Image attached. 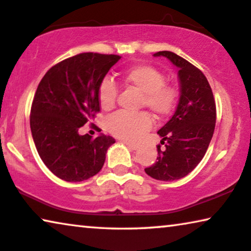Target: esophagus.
<instances>
[{"label": "esophagus", "mask_w": 251, "mask_h": 251, "mask_svg": "<svg viewBox=\"0 0 251 251\" xmlns=\"http://www.w3.org/2000/svg\"><path fill=\"white\" fill-rule=\"evenodd\" d=\"M124 143L127 146V148H128V149H130V150H137V149H139V146H137V144H135V143L127 142V141H125Z\"/></svg>", "instance_id": "1"}]
</instances>
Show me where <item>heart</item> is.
<instances>
[{
    "mask_svg": "<svg viewBox=\"0 0 251 251\" xmlns=\"http://www.w3.org/2000/svg\"><path fill=\"white\" fill-rule=\"evenodd\" d=\"M123 80L142 93L141 105L147 107L154 117L162 119L174 110L177 101V91L165 83V76L154 67L136 65L123 73ZM117 97V87L109 78L100 83L98 100L104 110L114 108ZM152 125L150 116L146 112L127 114L116 112L105 122L108 132L125 141L139 140Z\"/></svg>",
    "mask_w": 251,
    "mask_h": 251,
    "instance_id": "b5f03b06",
    "label": "heart"
}]
</instances>
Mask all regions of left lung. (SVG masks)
Masks as SVG:
<instances>
[{
    "mask_svg": "<svg viewBox=\"0 0 251 251\" xmlns=\"http://www.w3.org/2000/svg\"><path fill=\"white\" fill-rule=\"evenodd\" d=\"M177 68L179 100L172 118L158 130L160 143L157 161L144 169L154 179L176 181L184 177L202 160L213 137L216 105L213 91L202 73L174 52L160 51Z\"/></svg>",
    "mask_w": 251,
    "mask_h": 251,
    "instance_id": "1",
    "label": "left lung"
}]
</instances>
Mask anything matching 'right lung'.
I'll return each instance as SVG.
<instances>
[{
	"label": "right lung",
	"instance_id": "1",
	"mask_svg": "<svg viewBox=\"0 0 251 251\" xmlns=\"http://www.w3.org/2000/svg\"><path fill=\"white\" fill-rule=\"evenodd\" d=\"M119 59L77 54L52 67L38 84L30 110L31 136L45 166L63 181L82 182L98 174L115 143L104 134L95 139L80 135L79 128L100 111L99 86Z\"/></svg>",
	"mask_w": 251,
	"mask_h": 251
}]
</instances>
